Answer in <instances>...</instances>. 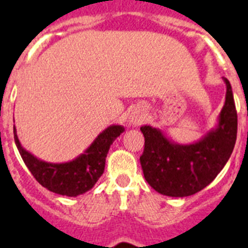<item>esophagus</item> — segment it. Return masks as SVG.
<instances>
[{"instance_id":"34e87169","label":"esophagus","mask_w":248,"mask_h":248,"mask_svg":"<svg viewBox=\"0 0 248 248\" xmlns=\"http://www.w3.org/2000/svg\"><path fill=\"white\" fill-rule=\"evenodd\" d=\"M144 118L145 117H144V114L141 113V110H140V109H135V110H133V113H131L130 115V123L134 126H138L144 122Z\"/></svg>"}]
</instances>
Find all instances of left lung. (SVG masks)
Instances as JSON below:
<instances>
[{"instance_id":"8db88e82","label":"left lung","mask_w":248,"mask_h":248,"mask_svg":"<svg viewBox=\"0 0 248 248\" xmlns=\"http://www.w3.org/2000/svg\"><path fill=\"white\" fill-rule=\"evenodd\" d=\"M226 84L225 104L217 124L192 144H177L150 125L140 128L145 138L140 164L149 185L161 195L185 198L205 189L223 169L235 148L237 111L231 84Z\"/></svg>"}]
</instances>
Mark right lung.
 <instances>
[{
	"instance_id": "1",
	"label": "right lung",
	"mask_w": 248,
	"mask_h": 248,
	"mask_svg": "<svg viewBox=\"0 0 248 248\" xmlns=\"http://www.w3.org/2000/svg\"><path fill=\"white\" fill-rule=\"evenodd\" d=\"M124 126L110 125L100 133L87 150L68 163H47L22 148L13 126L15 143L26 166L43 187L63 196H78L89 191L104 172L105 157Z\"/></svg>"
}]
</instances>
